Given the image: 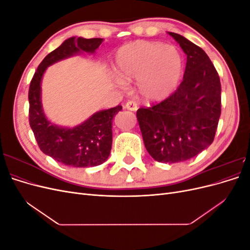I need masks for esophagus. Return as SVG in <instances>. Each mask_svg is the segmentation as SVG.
I'll use <instances>...</instances> for the list:
<instances>
[{
    "label": "esophagus",
    "mask_w": 250,
    "mask_h": 250,
    "mask_svg": "<svg viewBox=\"0 0 250 250\" xmlns=\"http://www.w3.org/2000/svg\"><path fill=\"white\" fill-rule=\"evenodd\" d=\"M125 108H126V109H128V110H132V111H134V110H137V109H138V104H137V102H134V101L130 100V101H128V102L126 103V105H125Z\"/></svg>",
    "instance_id": "obj_1"
}]
</instances>
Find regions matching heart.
Listing matches in <instances>:
<instances>
[{
  "instance_id": "obj_1",
  "label": "heart",
  "mask_w": 250,
  "mask_h": 250,
  "mask_svg": "<svg viewBox=\"0 0 250 250\" xmlns=\"http://www.w3.org/2000/svg\"><path fill=\"white\" fill-rule=\"evenodd\" d=\"M117 70L125 81H137L141 96L161 101L176 89L184 71L179 50L156 42L135 41L121 47L116 56ZM121 79L120 84L126 83Z\"/></svg>"
}]
</instances>
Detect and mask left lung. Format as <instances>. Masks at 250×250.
Masks as SVG:
<instances>
[{"label": "left lung", "mask_w": 250, "mask_h": 250, "mask_svg": "<svg viewBox=\"0 0 250 250\" xmlns=\"http://www.w3.org/2000/svg\"><path fill=\"white\" fill-rule=\"evenodd\" d=\"M187 55L184 80L167 99L140 108L137 118L148 153L160 163H180L214 141L221 115V83L200 47L169 32Z\"/></svg>", "instance_id": "obj_1"}]
</instances>
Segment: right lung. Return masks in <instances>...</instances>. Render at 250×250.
Wrapping results in <instances>:
<instances>
[{"instance_id":"obj_1","label":"right lung","mask_w":250,"mask_h":250,"mask_svg":"<svg viewBox=\"0 0 250 250\" xmlns=\"http://www.w3.org/2000/svg\"><path fill=\"white\" fill-rule=\"evenodd\" d=\"M103 39L70 37L43 58L29 87V123L35 140L44 154L65 166L95 167L107 160L112 144V120L122 109L121 105L100 110L73 128L52 124L42 105V79L47 67L80 52L95 53Z\"/></svg>"}]
</instances>
